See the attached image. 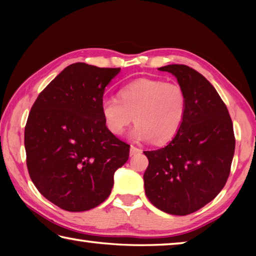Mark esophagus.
I'll return each mask as SVG.
<instances>
[{
  "label": "esophagus",
  "mask_w": 256,
  "mask_h": 256,
  "mask_svg": "<svg viewBox=\"0 0 256 256\" xmlns=\"http://www.w3.org/2000/svg\"><path fill=\"white\" fill-rule=\"evenodd\" d=\"M140 152H142V150L136 148V146H131V148H130V156H134V154H140Z\"/></svg>",
  "instance_id": "1"
}]
</instances>
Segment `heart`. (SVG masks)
I'll use <instances>...</instances> for the list:
<instances>
[{
	"label": "heart",
	"instance_id": "obj_1",
	"mask_svg": "<svg viewBox=\"0 0 256 256\" xmlns=\"http://www.w3.org/2000/svg\"><path fill=\"white\" fill-rule=\"evenodd\" d=\"M118 98L106 97L100 102L104 123L115 136L123 134L134 120L133 140L164 144L183 126L188 98L180 84L141 78L122 86Z\"/></svg>",
	"mask_w": 256,
	"mask_h": 256
}]
</instances>
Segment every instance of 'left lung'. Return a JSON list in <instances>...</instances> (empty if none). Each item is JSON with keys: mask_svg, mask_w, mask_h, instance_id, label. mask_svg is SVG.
I'll return each mask as SVG.
<instances>
[{"mask_svg": "<svg viewBox=\"0 0 256 256\" xmlns=\"http://www.w3.org/2000/svg\"><path fill=\"white\" fill-rule=\"evenodd\" d=\"M176 76L188 98L183 126L164 148L144 151L146 196L166 214L186 216L218 196L235 152L232 122L214 86L183 64L159 68Z\"/></svg>", "mask_w": 256, "mask_h": 256, "instance_id": "left-lung-1", "label": "left lung"}]
</instances>
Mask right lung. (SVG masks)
<instances>
[{
	"label": "right lung",
	"instance_id": "add662e5",
	"mask_svg": "<svg viewBox=\"0 0 256 256\" xmlns=\"http://www.w3.org/2000/svg\"><path fill=\"white\" fill-rule=\"evenodd\" d=\"M120 68L74 63L34 102L24 128L27 167L42 196L66 211L94 209L110 196L130 146L108 131L100 102Z\"/></svg>",
	"mask_w": 256,
	"mask_h": 256
}]
</instances>
